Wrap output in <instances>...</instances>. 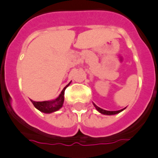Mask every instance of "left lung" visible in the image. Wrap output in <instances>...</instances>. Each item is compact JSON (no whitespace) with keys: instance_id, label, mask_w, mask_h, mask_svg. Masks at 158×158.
I'll list each match as a JSON object with an SVG mask.
<instances>
[{"instance_id":"obj_1","label":"left lung","mask_w":158,"mask_h":158,"mask_svg":"<svg viewBox=\"0 0 158 158\" xmlns=\"http://www.w3.org/2000/svg\"><path fill=\"white\" fill-rule=\"evenodd\" d=\"M93 104H94V107L96 108V110H98V111L99 112V113L102 114H106V115L117 114H118V113H120V112L123 111V110H125V108H124V109L119 110H116V111H110V110H103V109H102V108L98 107V106H96L94 103H93Z\"/></svg>"}]
</instances>
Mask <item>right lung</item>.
Segmentation results:
<instances>
[{"label": "right lung", "mask_w": 158, "mask_h": 158, "mask_svg": "<svg viewBox=\"0 0 158 158\" xmlns=\"http://www.w3.org/2000/svg\"><path fill=\"white\" fill-rule=\"evenodd\" d=\"M69 83L61 91L60 95L54 100H51V101H43V102H35L33 100H31V102L34 105L35 108L39 110L40 111L43 112L45 114H50L52 112L57 111L60 108L63 106V104L64 102V91L65 89L70 85Z\"/></svg>", "instance_id": "right-lung-1"}]
</instances>
